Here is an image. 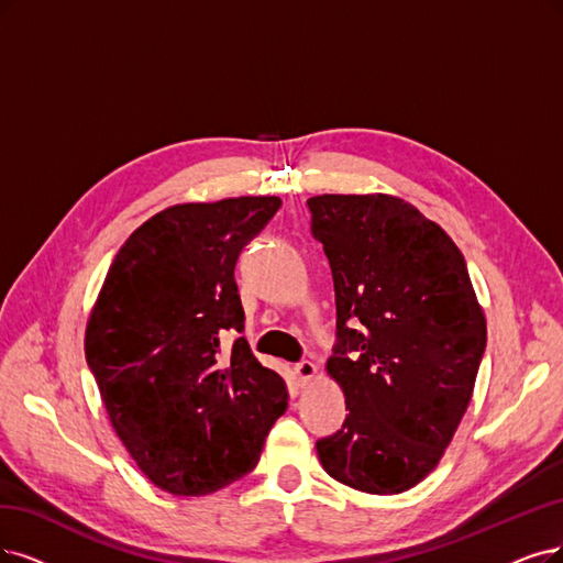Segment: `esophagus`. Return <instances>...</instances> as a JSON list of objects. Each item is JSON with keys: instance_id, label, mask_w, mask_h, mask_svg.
Segmentation results:
<instances>
[{"instance_id": "obj_1", "label": "esophagus", "mask_w": 563, "mask_h": 563, "mask_svg": "<svg viewBox=\"0 0 563 563\" xmlns=\"http://www.w3.org/2000/svg\"><path fill=\"white\" fill-rule=\"evenodd\" d=\"M295 373H297V378H299V383L301 385H306V383H310L316 378V373H318V366L313 364V362H308V360H303V362H299L297 366H295Z\"/></svg>"}]
</instances>
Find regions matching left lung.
I'll return each mask as SVG.
<instances>
[{
	"label": "left lung",
	"mask_w": 563,
	"mask_h": 563,
	"mask_svg": "<svg viewBox=\"0 0 563 563\" xmlns=\"http://www.w3.org/2000/svg\"><path fill=\"white\" fill-rule=\"evenodd\" d=\"M334 276L329 376L343 427L316 443L334 481L401 494L435 468L468 408L487 324L464 255L418 208L389 195L308 199Z\"/></svg>",
	"instance_id": "8db88e82"
}]
</instances>
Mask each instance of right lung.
I'll return each instance as SVG.
<instances>
[{"mask_svg":"<svg viewBox=\"0 0 563 563\" xmlns=\"http://www.w3.org/2000/svg\"><path fill=\"white\" fill-rule=\"evenodd\" d=\"M278 197L180 203L118 250L86 331V360L109 420L159 489L199 496L255 468L287 387L239 336L241 250Z\"/></svg>","mask_w":563,"mask_h":563,"instance_id":"add662e5","label":"right lung"}]
</instances>
